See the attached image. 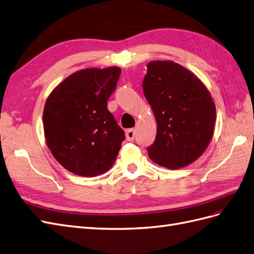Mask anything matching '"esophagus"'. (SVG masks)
I'll list each match as a JSON object with an SVG mask.
<instances>
[{"instance_id":"34e87169","label":"esophagus","mask_w":254,"mask_h":254,"mask_svg":"<svg viewBox=\"0 0 254 254\" xmlns=\"http://www.w3.org/2000/svg\"><path fill=\"white\" fill-rule=\"evenodd\" d=\"M126 138L128 141H132L135 138V129L134 128H128L126 131Z\"/></svg>"}]
</instances>
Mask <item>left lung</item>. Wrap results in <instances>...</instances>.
I'll return each mask as SVG.
<instances>
[{"label": "left lung", "instance_id": "8db88e82", "mask_svg": "<svg viewBox=\"0 0 254 254\" xmlns=\"http://www.w3.org/2000/svg\"><path fill=\"white\" fill-rule=\"evenodd\" d=\"M142 89L158 126L149 158L170 170L196 161L214 131L216 105L209 90L191 70L168 60L148 63Z\"/></svg>", "mask_w": 254, "mask_h": 254}]
</instances>
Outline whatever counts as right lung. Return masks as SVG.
<instances>
[{"mask_svg":"<svg viewBox=\"0 0 254 254\" xmlns=\"http://www.w3.org/2000/svg\"><path fill=\"white\" fill-rule=\"evenodd\" d=\"M121 68L77 70L51 91L45 103L43 125L55 159L78 176L107 172L119 153L125 132L107 109Z\"/></svg>","mask_w":254,"mask_h":254,"instance_id":"1","label":"right lung"}]
</instances>
